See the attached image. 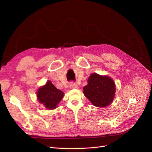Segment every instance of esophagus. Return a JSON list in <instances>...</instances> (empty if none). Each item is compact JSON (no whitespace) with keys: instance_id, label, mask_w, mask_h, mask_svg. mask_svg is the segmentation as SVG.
<instances>
[{"instance_id":"obj_1","label":"esophagus","mask_w":152,"mask_h":152,"mask_svg":"<svg viewBox=\"0 0 152 152\" xmlns=\"http://www.w3.org/2000/svg\"><path fill=\"white\" fill-rule=\"evenodd\" d=\"M70 88L71 89H74V88H78V86L76 84V83H74V82H71L70 85Z\"/></svg>"}]
</instances>
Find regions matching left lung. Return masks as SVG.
<instances>
[{
    "instance_id": "left-lung-1",
    "label": "left lung",
    "mask_w": 152,
    "mask_h": 152,
    "mask_svg": "<svg viewBox=\"0 0 152 152\" xmlns=\"http://www.w3.org/2000/svg\"><path fill=\"white\" fill-rule=\"evenodd\" d=\"M87 83L83 88V92L93 105L104 107L112 103L116 92V86L111 77L92 74L88 77Z\"/></svg>"
}]
</instances>
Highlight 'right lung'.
I'll return each instance as SVG.
<instances>
[{"label":"right lung","instance_id":"add662e5","mask_svg":"<svg viewBox=\"0 0 152 152\" xmlns=\"http://www.w3.org/2000/svg\"><path fill=\"white\" fill-rule=\"evenodd\" d=\"M64 93L57 89L51 81L48 80L43 87H39L37 92V99L48 109H55L64 97Z\"/></svg>","mask_w":152,"mask_h":152}]
</instances>
